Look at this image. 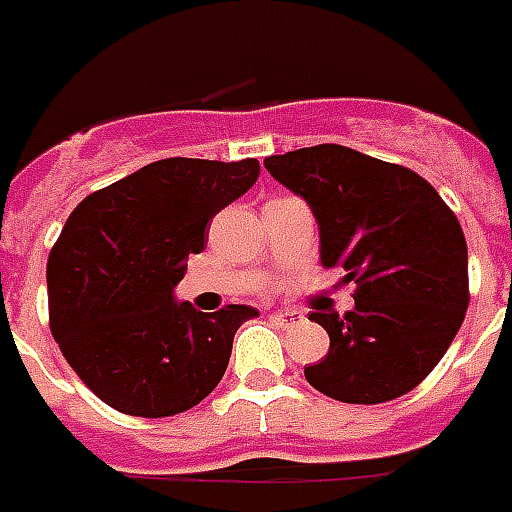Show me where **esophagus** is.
I'll use <instances>...</instances> for the list:
<instances>
[{
  "label": "esophagus",
  "instance_id": "34e87169",
  "mask_svg": "<svg viewBox=\"0 0 512 512\" xmlns=\"http://www.w3.org/2000/svg\"><path fill=\"white\" fill-rule=\"evenodd\" d=\"M275 321H278L283 329H291V326L302 324V321H305V315L299 313V310H278V313H275Z\"/></svg>",
  "mask_w": 512,
  "mask_h": 512
}]
</instances>
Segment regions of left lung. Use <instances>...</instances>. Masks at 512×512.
I'll list each match as a JSON object with an SVG mask.
<instances>
[{"instance_id":"8db88e82","label":"left lung","mask_w":512,"mask_h":512,"mask_svg":"<svg viewBox=\"0 0 512 512\" xmlns=\"http://www.w3.org/2000/svg\"><path fill=\"white\" fill-rule=\"evenodd\" d=\"M264 167L313 210L321 264L356 283L353 310L310 313L329 353L305 367L307 383L351 405L413 391L470 305L467 242L451 207L413 169L332 142L270 156Z\"/></svg>"}]
</instances>
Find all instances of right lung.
<instances>
[{
  "label": "right lung",
  "instance_id": "1",
  "mask_svg": "<svg viewBox=\"0 0 512 512\" xmlns=\"http://www.w3.org/2000/svg\"><path fill=\"white\" fill-rule=\"evenodd\" d=\"M256 180V159H161L72 210L48 256L51 332L102 402L126 416H175L224 378L234 332L259 310L199 313L175 286L213 215Z\"/></svg>",
  "mask_w": 512,
  "mask_h": 512
}]
</instances>
